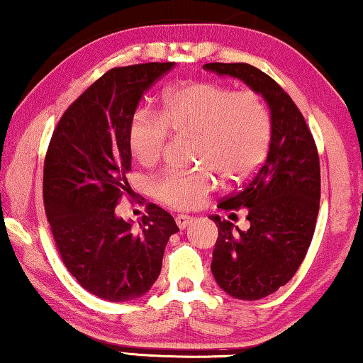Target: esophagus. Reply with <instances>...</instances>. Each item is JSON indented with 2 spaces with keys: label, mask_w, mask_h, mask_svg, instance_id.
<instances>
[{
  "label": "esophagus",
  "mask_w": 363,
  "mask_h": 363,
  "mask_svg": "<svg viewBox=\"0 0 363 363\" xmlns=\"http://www.w3.org/2000/svg\"><path fill=\"white\" fill-rule=\"evenodd\" d=\"M175 221H177V226L180 228V230H185V228L193 221V218L191 216H186V215H178L175 218Z\"/></svg>",
  "instance_id": "1"
}]
</instances>
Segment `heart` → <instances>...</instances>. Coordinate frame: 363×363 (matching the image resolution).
I'll list each match as a JSON object with an SVG mask.
<instances>
[{
    "mask_svg": "<svg viewBox=\"0 0 363 363\" xmlns=\"http://www.w3.org/2000/svg\"><path fill=\"white\" fill-rule=\"evenodd\" d=\"M168 132L193 137L195 172L167 170L150 183L153 196L178 210L200 206L215 188L210 169L240 183L264 160L271 140L269 112L252 91H235L216 82H188L168 89L160 113L137 108L127 127V145L143 167L160 160Z\"/></svg>",
    "mask_w": 363,
    "mask_h": 363,
    "instance_id": "obj_1",
    "label": "heart"
}]
</instances>
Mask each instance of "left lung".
<instances>
[{
	"label": "left lung",
	"mask_w": 363,
	"mask_h": 363,
	"mask_svg": "<svg viewBox=\"0 0 363 363\" xmlns=\"http://www.w3.org/2000/svg\"><path fill=\"white\" fill-rule=\"evenodd\" d=\"M205 71L240 79L264 99L271 112L267 157L255 177L218 208H246L241 231L220 216L211 272L226 294L257 301L287 284L309 250L319 215V153L302 113L279 84L245 62H210Z\"/></svg>",
	"instance_id": "8db88e82"
}]
</instances>
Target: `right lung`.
I'll return each mask as SVG.
<instances>
[{"label":"right lung","mask_w":363,"mask_h":363,"mask_svg":"<svg viewBox=\"0 0 363 363\" xmlns=\"http://www.w3.org/2000/svg\"><path fill=\"white\" fill-rule=\"evenodd\" d=\"M175 62L116 67L64 112L44 160V208L59 255L91 294L111 302L145 296L162 271L178 226L170 213L147 206L138 230L116 215L128 191L132 153L127 127L143 92Z\"/></svg>","instance_id":"add662e5"}]
</instances>
